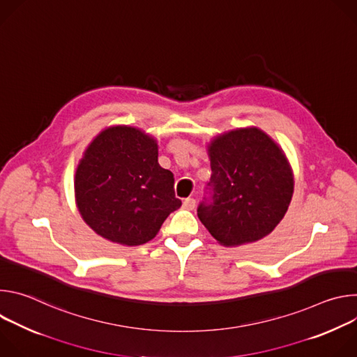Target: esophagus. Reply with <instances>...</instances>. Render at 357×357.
<instances>
[{"label": "esophagus", "mask_w": 357, "mask_h": 357, "mask_svg": "<svg viewBox=\"0 0 357 357\" xmlns=\"http://www.w3.org/2000/svg\"><path fill=\"white\" fill-rule=\"evenodd\" d=\"M196 206V200L193 197H188L183 200V209L186 211H193Z\"/></svg>", "instance_id": "34e87169"}]
</instances>
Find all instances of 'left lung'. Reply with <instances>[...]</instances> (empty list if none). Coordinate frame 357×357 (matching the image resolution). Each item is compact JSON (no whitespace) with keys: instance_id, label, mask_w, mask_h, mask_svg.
Returning <instances> with one entry per match:
<instances>
[{"instance_id":"obj_1","label":"left lung","mask_w":357,"mask_h":357,"mask_svg":"<svg viewBox=\"0 0 357 357\" xmlns=\"http://www.w3.org/2000/svg\"><path fill=\"white\" fill-rule=\"evenodd\" d=\"M208 148L212 175L197 206L200 222L227 247L270 234L287 213L294 192L282 149L256 127L222 134Z\"/></svg>"}]
</instances>
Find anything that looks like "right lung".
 I'll return each instance as SVG.
<instances>
[{"instance_id": "obj_1", "label": "right lung", "mask_w": 357, "mask_h": 357, "mask_svg": "<svg viewBox=\"0 0 357 357\" xmlns=\"http://www.w3.org/2000/svg\"><path fill=\"white\" fill-rule=\"evenodd\" d=\"M174 182V174L158 164L154 138L134 127H110L91 141L79 162L76 203L98 236L139 245L181 208Z\"/></svg>"}]
</instances>
